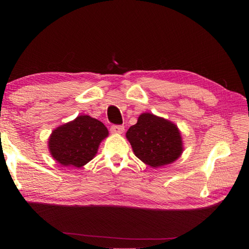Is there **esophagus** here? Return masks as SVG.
Wrapping results in <instances>:
<instances>
[{
  "label": "esophagus",
  "instance_id": "esophagus-1",
  "mask_svg": "<svg viewBox=\"0 0 249 249\" xmlns=\"http://www.w3.org/2000/svg\"><path fill=\"white\" fill-rule=\"evenodd\" d=\"M124 126L123 125H112L111 126V133L113 134H123L124 133Z\"/></svg>",
  "mask_w": 249,
  "mask_h": 249
}]
</instances>
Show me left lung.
Segmentation results:
<instances>
[{"label":"left lung","mask_w":249,"mask_h":249,"mask_svg":"<svg viewBox=\"0 0 249 249\" xmlns=\"http://www.w3.org/2000/svg\"><path fill=\"white\" fill-rule=\"evenodd\" d=\"M126 138L135 155L152 168L172 163L183 153L182 136L178 126L152 113L139 115L137 124L130 126L126 133Z\"/></svg>","instance_id":"obj_1"}]
</instances>
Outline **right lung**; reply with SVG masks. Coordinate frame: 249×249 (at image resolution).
Returning <instances> with one entry per match:
<instances>
[{
    "mask_svg": "<svg viewBox=\"0 0 249 249\" xmlns=\"http://www.w3.org/2000/svg\"><path fill=\"white\" fill-rule=\"evenodd\" d=\"M109 131L102 122L79 115L55 128L48 141L50 154L63 167L80 168L92 160Z\"/></svg>",
    "mask_w": 249,
    "mask_h": 249,
    "instance_id": "right-lung-1",
    "label": "right lung"
}]
</instances>
